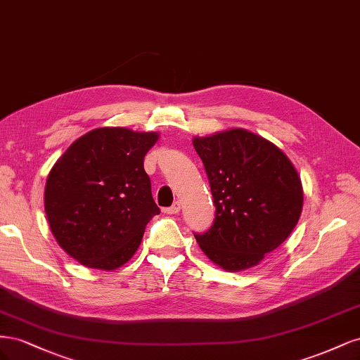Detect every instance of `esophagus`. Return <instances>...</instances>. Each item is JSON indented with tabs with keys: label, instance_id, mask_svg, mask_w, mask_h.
Wrapping results in <instances>:
<instances>
[{
	"label": "esophagus",
	"instance_id": "obj_1",
	"mask_svg": "<svg viewBox=\"0 0 360 360\" xmlns=\"http://www.w3.org/2000/svg\"><path fill=\"white\" fill-rule=\"evenodd\" d=\"M180 212V202H174L168 209H163V213L167 214H177Z\"/></svg>",
	"mask_w": 360,
	"mask_h": 360
}]
</instances>
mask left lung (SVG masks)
Segmentation results:
<instances>
[{"label":"left lung","instance_id":"8db88e82","mask_svg":"<svg viewBox=\"0 0 360 360\" xmlns=\"http://www.w3.org/2000/svg\"><path fill=\"white\" fill-rule=\"evenodd\" d=\"M192 144L216 205L210 230L195 234L201 250L228 271L259 264L299 222L303 188L297 169L274 143L240 127L195 136Z\"/></svg>","mask_w":360,"mask_h":360}]
</instances>
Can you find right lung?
I'll list each match as a JSON object with an SVG mask.
<instances>
[{"label":"right lung","mask_w":360,"mask_h":360,"mask_svg":"<svg viewBox=\"0 0 360 360\" xmlns=\"http://www.w3.org/2000/svg\"><path fill=\"white\" fill-rule=\"evenodd\" d=\"M158 132L99 127L53 163L45 212L61 249L90 269L115 270L134 257L147 224L160 213L144 171Z\"/></svg>","instance_id":"right-lung-1"}]
</instances>
